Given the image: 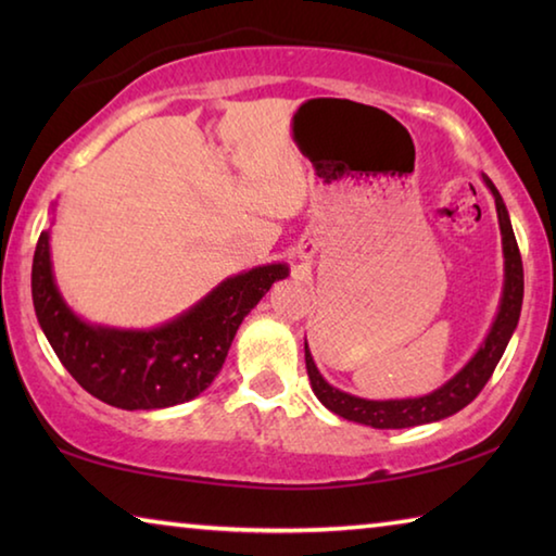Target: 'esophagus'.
I'll use <instances>...</instances> for the list:
<instances>
[{
  "label": "esophagus",
  "mask_w": 556,
  "mask_h": 556,
  "mask_svg": "<svg viewBox=\"0 0 556 556\" xmlns=\"http://www.w3.org/2000/svg\"><path fill=\"white\" fill-rule=\"evenodd\" d=\"M306 255H308V250H306V252H304V250H301V257H306Z\"/></svg>",
  "instance_id": "esophagus-1"
}]
</instances>
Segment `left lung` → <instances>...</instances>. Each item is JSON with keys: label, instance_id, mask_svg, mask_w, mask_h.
<instances>
[{"label": "left lung", "instance_id": "8db88e82", "mask_svg": "<svg viewBox=\"0 0 556 556\" xmlns=\"http://www.w3.org/2000/svg\"><path fill=\"white\" fill-rule=\"evenodd\" d=\"M485 186L491 188L495 208H497V223H501L503 235V257H505V285H503V299L497 316L491 326V333L485 336L483 345L478 353L460 368L454 378L441 384L439 390L425 394V397H407V400H363L355 394H348L343 390H336L328 384L321 372H318L312 351L304 345L306 353V372L312 380V390L324 407L331 409L338 417L348 421H357V425L372 427V429H407L419 425H431L444 417H451L458 409L478 397V392L485 388L491 380L495 365L501 363L510 336L515 331L517 321H520L522 308V291H525V277H522V257L517 250V240L513 232L510 215H507L505 203L493 186L491 178L483 174Z\"/></svg>", "mask_w": 556, "mask_h": 556}]
</instances>
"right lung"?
Instances as JSON below:
<instances>
[{
    "label": "right lung",
    "instance_id": "obj_1",
    "mask_svg": "<svg viewBox=\"0 0 556 556\" xmlns=\"http://www.w3.org/2000/svg\"><path fill=\"white\" fill-rule=\"evenodd\" d=\"M287 265H265L220 281L208 296L152 331L92 326L75 316L55 287L49 232L36 242L31 296L46 338L83 390L119 409H162L208 388L242 318Z\"/></svg>",
    "mask_w": 556,
    "mask_h": 556
}]
</instances>
